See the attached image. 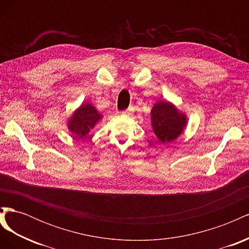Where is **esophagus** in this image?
<instances>
[{
  "label": "esophagus",
  "mask_w": 249,
  "mask_h": 249,
  "mask_svg": "<svg viewBox=\"0 0 249 249\" xmlns=\"http://www.w3.org/2000/svg\"><path fill=\"white\" fill-rule=\"evenodd\" d=\"M133 110L132 109H127V110H125V111H123V114H124V115H127V116H130V115H132L133 114Z\"/></svg>",
  "instance_id": "1"
}]
</instances>
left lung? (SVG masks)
<instances>
[{
  "instance_id": "8db88e82",
  "label": "left lung",
  "mask_w": 249,
  "mask_h": 249,
  "mask_svg": "<svg viewBox=\"0 0 249 249\" xmlns=\"http://www.w3.org/2000/svg\"><path fill=\"white\" fill-rule=\"evenodd\" d=\"M152 125L161 142L178 137L186 125V116L167 102H159L152 110Z\"/></svg>"
}]
</instances>
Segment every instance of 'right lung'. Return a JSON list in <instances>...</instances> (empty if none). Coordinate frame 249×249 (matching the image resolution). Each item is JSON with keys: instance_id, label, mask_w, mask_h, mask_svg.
<instances>
[{"instance_id": "right-lung-1", "label": "right lung", "mask_w": 249, "mask_h": 249, "mask_svg": "<svg viewBox=\"0 0 249 249\" xmlns=\"http://www.w3.org/2000/svg\"><path fill=\"white\" fill-rule=\"evenodd\" d=\"M102 118L91 104H83L69 123V129L80 138L87 136L90 129Z\"/></svg>"}]
</instances>
